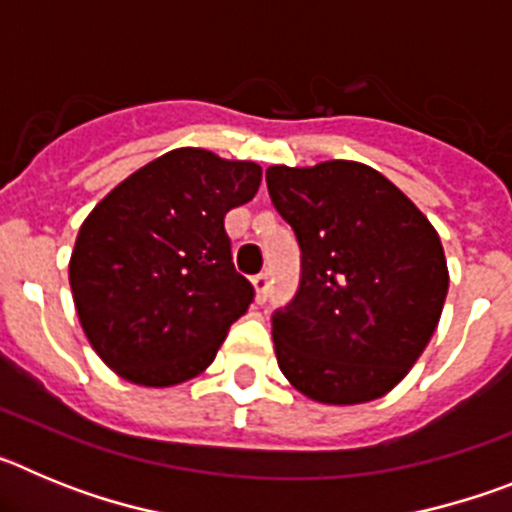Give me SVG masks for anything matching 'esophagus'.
I'll use <instances>...</instances> for the list:
<instances>
[{
	"mask_svg": "<svg viewBox=\"0 0 512 512\" xmlns=\"http://www.w3.org/2000/svg\"><path fill=\"white\" fill-rule=\"evenodd\" d=\"M269 274H259V277H253V289H256V302H266L269 297Z\"/></svg>",
	"mask_w": 512,
	"mask_h": 512,
	"instance_id": "1",
	"label": "esophagus"
}]
</instances>
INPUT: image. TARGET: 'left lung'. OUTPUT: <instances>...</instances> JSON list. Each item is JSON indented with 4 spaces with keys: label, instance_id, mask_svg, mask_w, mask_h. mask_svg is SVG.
<instances>
[{
    "label": "left lung",
    "instance_id": "obj_1",
    "mask_svg": "<svg viewBox=\"0 0 512 512\" xmlns=\"http://www.w3.org/2000/svg\"><path fill=\"white\" fill-rule=\"evenodd\" d=\"M302 251L300 292L274 315L277 364L323 405H359L408 377L441 320L449 266L428 217L372 166H269Z\"/></svg>",
    "mask_w": 512,
    "mask_h": 512
}]
</instances>
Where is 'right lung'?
<instances>
[{
    "label": "right lung",
    "instance_id": "add662e5",
    "mask_svg": "<svg viewBox=\"0 0 512 512\" xmlns=\"http://www.w3.org/2000/svg\"><path fill=\"white\" fill-rule=\"evenodd\" d=\"M259 184L253 161L174 148L89 212L69 282L84 336L112 372L171 387L212 364L253 302L251 282L233 266L225 215Z\"/></svg>",
    "mask_w": 512,
    "mask_h": 512
}]
</instances>
